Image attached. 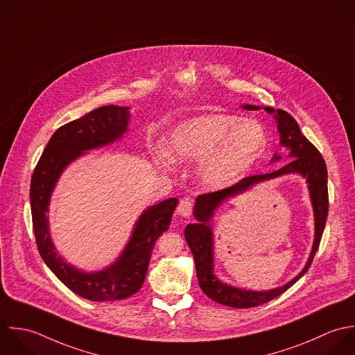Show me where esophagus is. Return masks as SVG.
<instances>
[{
	"label": "esophagus",
	"instance_id": "esophagus-1",
	"mask_svg": "<svg viewBox=\"0 0 355 355\" xmlns=\"http://www.w3.org/2000/svg\"><path fill=\"white\" fill-rule=\"evenodd\" d=\"M192 211H193V203H192L191 199L185 198V199H182V200L178 203L177 213L180 214V215L188 218V216L192 215Z\"/></svg>",
	"mask_w": 355,
	"mask_h": 355
}]
</instances>
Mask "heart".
Here are the masks:
<instances>
[{
	"label": "heart",
	"instance_id": "heart-1",
	"mask_svg": "<svg viewBox=\"0 0 355 355\" xmlns=\"http://www.w3.org/2000/svg\"><path fill=\"white\" fill-rule=\"evenodd\" d=\"M266 148L268 135L258 121L229 114H206L181 122L166 141L173 160H202L200 178L213 189L234 184Z\"/></svg>",
	"mask_w": 355,
	"mask_h": 355
}]
</instances>
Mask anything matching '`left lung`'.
<instances>
[{
  "label": "left lung",
  "instance_id": "8db88e82",
  "mask_svg": "<svg viewBox=\"0 0 355 355\" xmlns=\"http://www.w3.org/2000/svg\"><path fill=\"white\" fill-rule=\"evenodd\" d=\"M244 108L258 110L254 105H244ZM265 110L276 115L277 129L282 137L280 141L282 145L289 150L291 160L276 171L244 177L243 180H240L239 182H236L229 188L199 195L196 198V205L193 210L198 223H189L185 227V240L195 258L198 282L202 291L215 302L229 307H236V309H248V307L261 306L280 296L309 270L324 233V227L328 216V207H329L328 171H327L325 160L321 156L320 150L302 135L297 122L286 111L283 110L275 111L270 107H266ZM279 159L280 156L277 155L273 157V160H279ZM288 172H300L306 178L309 184L312 202L315 207L316 237L311 258L305 269L292 282L280 288L265 293L245 291L218 282L212 275V235L208 225V220L211 218L214 209L222 200L243 191L251 184Z\"/></svg>",
  "mask_w": 355,
  "mask_h": 355
}]
</instances>
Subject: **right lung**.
I'll use <instances>...</instances> for the list:
<instances>
[{
    "instance_id": "obj_1",
    "label": "right lung",
    "mask_w": 355,
    "mask_h": 355,
    "mask_svg": "<svg viewBox=\"0 0 355 355\" xmlns=\"http://www.w3.org/2000/svg\"><path fill=\"white\" fill-rule=\"evenodd\" d=\"M129 108L104 105L59 128L44 149L31 177L30 202L35 243L48 268L76 295L111 302L126 299L140 291L145 280L155 241L168 229L178 199L171 198L149 207L136 223L133 236L115 265L97 273H83L67 265L51 241L48 205L64 167L83 150L121 139L129 123Z\"/></svg>"
}]
</instances>
